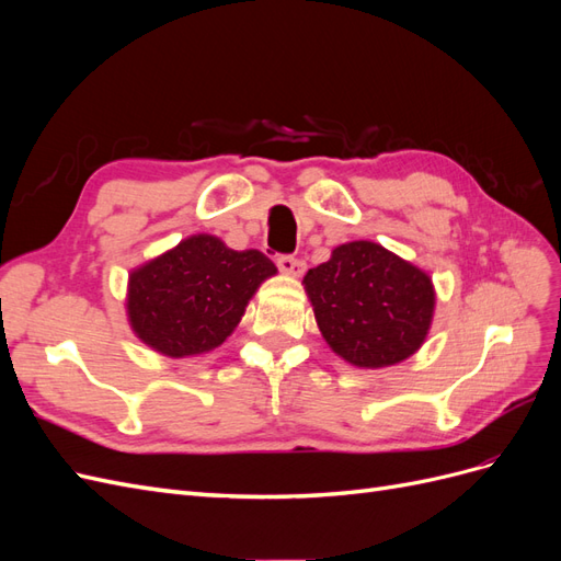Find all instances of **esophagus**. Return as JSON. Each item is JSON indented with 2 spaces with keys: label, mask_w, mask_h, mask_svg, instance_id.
<instances>
[{
  "label": "esophagus",
  "mask_w": 561,
  "mask_h": 561,
  "mask_svg": "<svg viewBox=\"0 0 561 561\" xmlns=\"http://www.w3.org/2000/svg\"><path fill=\"white\" fill-rule=\"evenodd\" d=\"M276 264H278V268L283 271V274H287V276H301L304 268H307V264H304L297 257H293V254H278Z\"/></svg>",
  "instance_id": "obj_1"
}]
</instances>
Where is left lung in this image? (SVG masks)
Returning <instances> with one entry per match:
<instances>
[{
  "label": "left lung",
  "instance_id": "1",
  "mask_svg": "<svg viewBox=\"0 0 561 561\" xmlns=\"http://www.w3.org/2000/svg\"><path fill=\"white\" fill-rule=\"evenodd\" d=\"M330 348L355 367H388L416 353L431 330L435 290L426 271L379 243L353 241L304 276Z\"/></svg>",
  "mask_w": 561,
  "mask_h": 561
}]
</instances>
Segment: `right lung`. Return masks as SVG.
Segmentation results:
<instances>
[{
	"label": "right lung",
	"instance_id": "obj_1",
	"mask_svg": "<svg viewBox=\"0 0 561 561\" xmlns=\"http://www.w3.org/2000/svg\"><path fill=\"white\" fill-rule=\"evenodd\" d=\"M276 264L260 250H231L217 236L184 239L128 280V320L147 346L186 358L217 348Z\"/></svg>",
	"mask_w": 561,
	"mask_h": 561
}]
</instances>
